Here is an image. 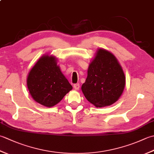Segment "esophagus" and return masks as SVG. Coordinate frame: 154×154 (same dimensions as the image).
<instances>
[{
    "instance_id": "34e87169",
    "label": "esophagus",
    "mask_w": 154,
    "mask_h": 154,
    "mask_svg": "<svg viewBox=\"0 0 154 154\" xmlns=\"http://www.w3.org/2000/svg\"><path fill=\"white\" fill-rule=\"evenodd\" d=\"M73 87L76 90H79V88H80V85L79 83H76V84H74L73 85Z\"/></svg>"
}]
</instances>
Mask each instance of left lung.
Returning <instances> with one entry per match:
<instances>
[{"label":"left lung","instance_id":"8db88e82","mask_svg":"<svg viewBox=\"0 0 154 154\" xmlns=\"http://www.w3.org/2000/svg\"><path fill=\"white\" fill-rule=\"evenodd\" d=\"M126 84L122 68L114 55L99 48L91 62L81 90L96 107L110 106L119 100Z\"/></svg>","mask_w":154,"mask_h":154}]
</instances>
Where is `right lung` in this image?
<instances>
[{"mask_svg": "<svg viewBox=\"0 0 154 154\" xmlns=\"http://www.w3.org/2000/svg\"><path fill=\"white\" fill-rule=\"evenodd\" d=\"M27 86L33 99L47 107L59 103L73 87L52 55L42 56L29 72Z\"/></svg>", "mask_w": 154, "mask_h": 154, "instance_id": "right-lung-1", "label": "right lung"}]
</instances>
